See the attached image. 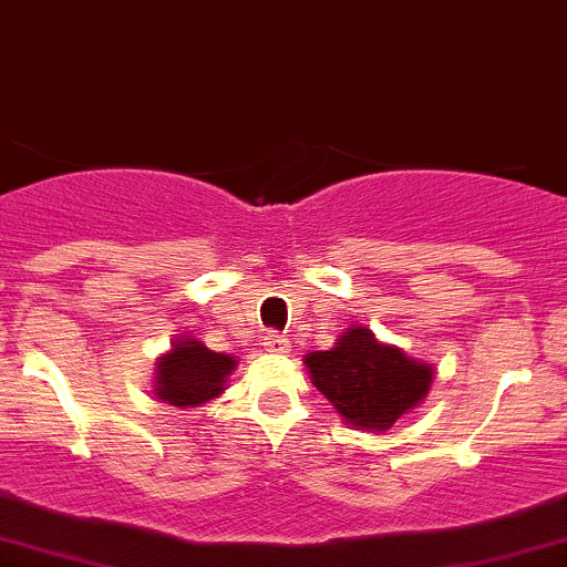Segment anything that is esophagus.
<instances>
[{"instance_id": "1", "label": "esophagus", "mask_w": 567, "mask_h": 567, "mask_svg": "<svg viewBox=\"0 0 567 567\" xmlns=\"http://www.w3.org/2000/svg\"><path fill=\"white\" fill-rule=\"evenodd\" d=\"M265 351H270V354H289V340L278 332H267L265 334Z\"/></svg>"}]
</instances>
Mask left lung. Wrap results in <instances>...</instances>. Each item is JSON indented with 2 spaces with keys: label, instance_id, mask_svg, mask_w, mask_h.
<instances>
[{
  "label": "left lung",
  "instance_id": "left-lung-1",
  "mask_svg": "<svg viewBox=\"0 0 567 567\" xmlns=\"http://www.w3.org/2000/svg\"><path fill=\"white\" fill-rule=\"evenodd\" d=\"M306 364L313 386L359 430H389L432 386L430 364L381 343L368 327H349L334 349L310 351Z\"/></svg>",
  "mask_w": 567,
  "mask_h": 567
}]
</instances>
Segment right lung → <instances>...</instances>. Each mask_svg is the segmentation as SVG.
<instances>
[{"label":"right lung","mask_w":567,"mask_h":567,"mask_svg":"<svg viewBox=\"0 0 567 567\" xmlns=\"http://www.w3.org/2000/svg\"><path fill=\"white\" fill-rule=\"evenodd\" d=\"M235 364V357L210 351L197 338L175 340L173 351L156 362L154 394L175 408L203 405L224 392V381Z\"/></svg>","instance_id":"obj_1"}]
</instances>
